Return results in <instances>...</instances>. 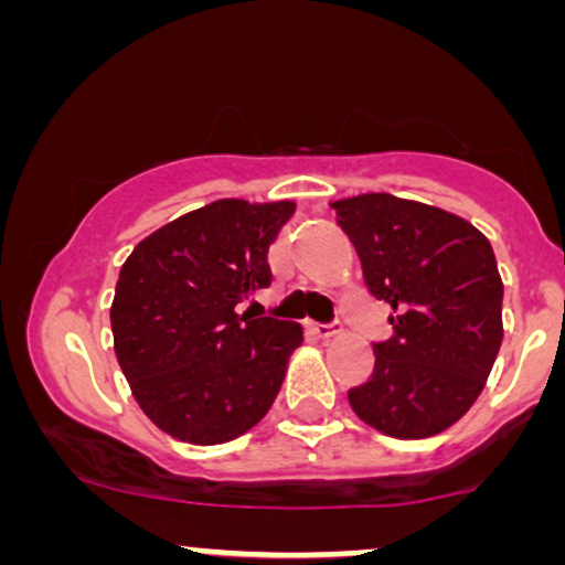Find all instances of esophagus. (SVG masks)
<instances>
[{"instance_id": "esophagus-1", "label": "esophagus", "mask_w": 565, "mask_h": 565, "mask_svg": "<svg viewBox=\"0 0 565 565\" xmlns=\"http://www.w3.org/2000/svg\"><path fill=\"white\" fill-rule=\"evenodd\" d=\"M310 332L319 337V340H332V337L342 334V329L337 323H310Z\"/></svg>"}]
</instances>
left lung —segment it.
<instances>
[{
    "mask_svg": "<svg viewBox=\"0 0 565 565\" xmlns=\"http://www.w3.org/2000/svg\"><path fill=\"white\" fill-rule=\"evenodd\" d=\"M369 291L393 308L353 412L393 438L446 430L476 404L502 345V278L476 225L423 201L361 193L332 201Z\"/></svg>",
    "mask_w": 565,
    "mask_h": 565,
    "instance_id": "left-lung-1",
    "label": "left lung"
}]
</instances>
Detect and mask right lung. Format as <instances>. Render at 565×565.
<instances>
[{"instance_id":"add662e5","label":"right lung","mask_w":565,"mask_h":565,"mask_svg":"<svg viewBox=\"0 0 565 565\" xmlns=\"http://www.w3.org/2000/svg\"><path fill=\"white\" fill-rule=\"evenodd\" d=\"M295 201L220 199L161 225L121 265L114 350L146 417L188 444L244 436L276 401L302 327L238 313L270 287L268 246Z\"/></svg>"}]
</instances>
